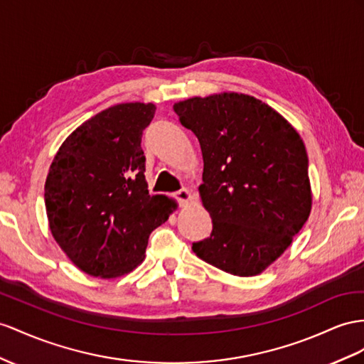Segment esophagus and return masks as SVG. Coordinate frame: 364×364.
Returning <instances> with one entry per match:
<instances>
[{"mask_svg": "<svg viewBox=\"0 0 364 364\" xmlns=\"http://www.w3.org/2000/svg\"><path fill=\"white\" fill-rule=\"evenodd\" d=\"M172 197L178 200L181 206H188V204H189V203L192 201V198H193V193H192V191H189V189H181V191H178V192L172 193Z\"/></svg>", "mask_w": 364, "mask_h": 364, "instance_id": "34e87169", "label": "esophagus"}]
</instances>
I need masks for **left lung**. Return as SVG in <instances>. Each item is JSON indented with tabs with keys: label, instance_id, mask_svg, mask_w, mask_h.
Instances as JSON below:
<instances>
[{
	"label": "left lung",
	"instance_id": "left-lung-1",
	"mask_svg": "<svg viewBox=\"0 0 364 364\" xmlns=\"http://www.w3.org/2000/svg\"><path fill=\"white\" fill-rule=\"evenodd\" d=\"M180 123L203 154L200 197L213 223L193 243L203 262L254 277L292 245L311 215L312 189L300 134L262 100L237 92L178 101Z\"/></svg>",
	"mask_w": 364,
	"mask_h": 364
}]
</instances>
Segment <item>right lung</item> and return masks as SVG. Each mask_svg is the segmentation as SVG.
<instances>
[{
    "label": "right lung",
    "instance_id": "obj_1",
    "mask_svg": "<svg viewBox=\"0 0 364 364\" xmlns=\"http://www.w3.org/2000/svg\"><path fill=\"white\" fill-rule=\"evenodd\" d=\"M154 102H121L64 139L44 184L49 228L82 272L117 278L143 263L151 232L176 203L149 195L141 151Z\"/></svg>",
    "mask_w": 364,
    "mask_h": 364
}]
</instances>
